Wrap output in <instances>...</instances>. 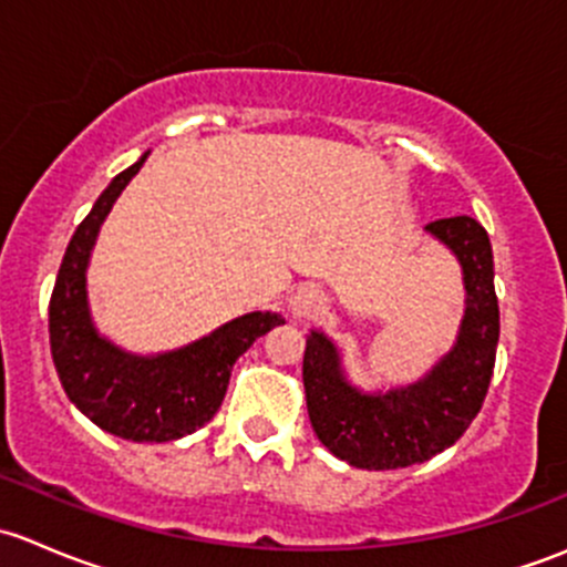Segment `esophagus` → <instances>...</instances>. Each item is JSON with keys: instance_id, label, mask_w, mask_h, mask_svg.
Instances as JSON below:
<instances>
[{"instance_id": "obj_1", "label": "esophagus", "mask_w": 567, "mask_h": 567, "mask_svg": "<svg viewBox=\"0 0 567 567\" xmlns=\"http://www.w3.org/2000/svg\"><path fill=\"white\" fill-rule=\"evenodd\" d=\"M323 293L318 288H299L290 296V312L296 318H312L323 310Z\"/></svg>"}]
</instances>
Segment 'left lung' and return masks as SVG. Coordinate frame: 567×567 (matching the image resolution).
<instances>
[{"label": "left lung", "instance_id": "obj_1", "mask_svg": "<svg viewBox=\"0 0 567 567\" xmlns=\"http://www.w3.org/2000/svg\"><path fill=\"white\" fill-rule=\"evenodd\" d=\"M463 268L466 310L458 340L425 379L390 392H362L346 379L340 351L323 331H310L305 394L316 436L357 468H400L453 447L483 409L499 342V301L488 233L472 216L425 225Z\"/></svg>", "mask_w": 567, "mask_h": 567}]
</instances>
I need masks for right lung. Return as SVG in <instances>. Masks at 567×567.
Here are the masks:
<instances>
[{"mask_svg": "<svg viewBox=\"0 0 567 567\" xmlns=\"http://www.w3.org/2000/svg\"><path fill=\"white\" fill-rule=\"evenodd\" d=\"M145 158L147 153L109 183L73 233L51 290L49 340L62 390L84 416L128 442H173L219 411L236 359L285 320L277 312H249L158 357H136L99 334L87 307L90 251L114 199Z\"/></svg>", "mask_w": 567, "mask_h": 567, "instance_id": "obj_1", "label": "right lung"}]
</instances>
